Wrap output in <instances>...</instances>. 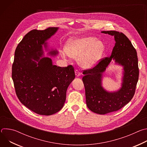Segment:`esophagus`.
Instances as JSON below:
<instances>
[{"instance_id": "34e87169", "label": "esophagus", "mask_w": 147, "mask_h": 147, "mask_svg": "<svg viewBox=\"0 0 147 147\" xmlns=\"http://www.w3.org/2000/svg\"><path fill=\"white\" fill-rule=\"evenodd\" d=\"M75 74H76V76L77 77H80V76H81V73H80V71H79L78 70H75Z\"/></svg>"}]
</instances>
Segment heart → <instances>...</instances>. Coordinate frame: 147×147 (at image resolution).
<instances>
[{"label":"heart","mask_w":147,"mask_h":147,"mask_svg":"<svg viewBox=\"0 0 147 147\" xmlns=\"http://www.w3.org/2000/svg\"><path fill=\"white\" fill-rule=\"evenodd\" d=\"M61 57L77 58L78 65L83 69H90L98 64L105 51V45L100 40L91 36L74 37L66 42Z\"/></svg>","instance_id":"obj_1"}]
</instances>
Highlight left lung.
I'll return each instance as SVG.
<instances>
[{"label": "left lung", "instance_id": "obj_1", "mask_svg": "<svg viewBox=\"0 0 147 147\" xmlns=\"http://www.w3.org/2000/svg\"><path fill=\"white\" fill-rule=\"evenodd\" d=\"M101 32L114 36L115 44L111 56L102 60L93 69L84 71L82 81L88 109L95 113L105 115L120 109L131 100L138 80L139 70L137 52L126 36L115 31ZM113 61L123 67L122 83L118 90L109 92L102 87V80L104 73Z\"/></svg>", "mask_w": 147, "mask_h": 147}]
</instances>
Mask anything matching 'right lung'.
I'll return each mask as SVG.
<instances>
[{
	"instance_id": "1",
	"label": "right lung",
	"mask_w": 147,
	"mask_h": 147,
	"mask_svg": "<svg viewBox=\"0 0 147 147\" xmlns=\"http://www.w3.org/2000/svg\"><path fill=\"white\" fill-rule=\"evenodd\" d=\"M58 27L34 30L18 44L12 66V79L17 96L25 107L40 115L49 116L64 106L68 87L75 78L72 66L61 68L53 65L47 55L55 57L57 49L49 48L48 40Z\"/></svg>"
}]
</instances>
